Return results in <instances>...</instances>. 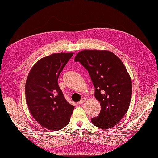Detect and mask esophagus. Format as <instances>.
<instances>
[{
    "label": "esophagus",
    "mask_w": 158,
    "mask_h": 158,
    "mask_svg": "<svg viewBox=\"0 0 158 158\" xmlns=\"http://www.w3.org/2000/svg\"><path fill=\"white\" fill-rule=\"evenodd\" d=\"M86 101V99H85V98H82V99H81V100H80V101H79L78 102V105H82L83 104V103L85 102Z\"/></svg>",
    "instance_id": "34e87169"
}]
</instances>
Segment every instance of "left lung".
<instances>
[{
    "instance_id": "1",
    "label": "left lung",
    "mask_w": 158,
    "mask_h": 158,
    "mask_svg": "<svg viewBox=\"0 0 158 158\" xmlns=\"http://www.w3.org/2000/svg\"><path fill=\"white\" fill-rule=\"evenodd\" d=\"M88 70L95 87V97L100 102L99 116L91 122L101 129L118 124L128 110L132 94L131 77L124 64L108 50H84L74 57Z\"/></svg>"
}]
</instances>
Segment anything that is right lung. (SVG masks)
Returning a JSON list of instances; mask_svg holds the SVG:
<instances>
[{
  "label": "right lung",
  "instance_id": "right-lung-1",
  "mask_svg": "<svg viewBox=\"0 0 158 158\" xmlns=\"http://www.w3.org/2000/svg\"><path fill=\"white\" fill-rule=\"evenodd\" d=\"M74 53H57L39 59L29 71L25 97L32 116L42 127L57 131L70 122L74 106L66 101L57 80Z\"/></svg>",
  "mask_w": 158,
  "mask_h": 158
}]
</instances>
